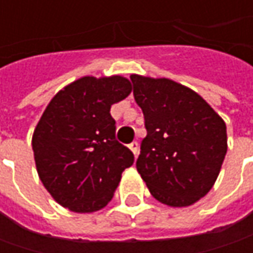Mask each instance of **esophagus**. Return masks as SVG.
<instances>
[{
    "instance_id": "obj_1",
    "label": "esophagus",
    "mask_w": 253,
    "mask_h": 253,
    "mask_svg": "<svg viewBox=\"0 0 253 253\" xmlns=\"http://www.w3.org/2000/svg\"><path fill=\"white\" fill-rule=\"evenodd\" d=\"M128 148H129V149H131L132 151V153H133V155H135V156H136V155H138V152H139V148H138V142H131V143H129V145H128Z\"/></svg>"
}]
</instances>
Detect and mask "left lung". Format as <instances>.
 I'll list each match as a JSON object with an SVG mask.
<instances>
[{
	"label": "left lung",
	"mask_w": 253,
	"mask_h": 253,
	"mask_svg": "<svg viewBox=\"0 0 253 253\" xmlns=\"http://www.w3.org/2000/svg\"><path fill=\"white\" fill-rule=\"evenodd\" d=\"M146 136L136 169L151 194L187 207L209 193L227 153V126L203 97L169 79L132 74Z\"/></svg>",
	"instance_id": "8db88e82"
}]
</instances>
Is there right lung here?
Listing matches in <instances>:
<instances>
[{
	"label": "right lung",
	"mask_w": 253,
	"mask_h": 253,
	"mask_svg": "<svg viewBox=\"0 0 253 253\" xmlns=\"http://www.w3.org/2000/svg\"><path fill=\"white\" fill-rule=\"evenodd\" d=\"M132 91L121 76H85L57 92L32 136L39 179L60 206L74 212L104 209L133 163V153L115 139L112 104Z\"/></svg>",
	"instance_id": "1"
}]
</instances>
